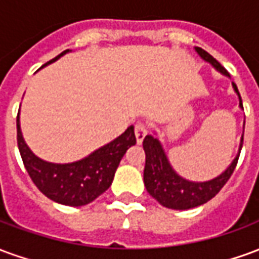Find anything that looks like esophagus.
I'll list each match as a JSON object with an SVG mask.
<instances>
[{
    "label": "esophagus",
    "instance_id": "obj_1",
    "mask_svg": "<svg viewBox=\"0 0 259 259\" xmlns=\"http://www.w3.org/2000/svg\"><path fill=\"white\" fill-rule=\"evenodd\" d=\"M147 126L143 123H137L135 127V135H136V139H137V144H141L143 140H144V137L147 135Z\"/></svg>",
    "mask_w": 259,
    "mask_h": 259
}]
</instances>
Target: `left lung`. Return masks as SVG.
<instances>
[{
	"label": "left lung",
	"instance_id": "obj_1",
	"mask_svg": "<svg viewBox=\"0 0 259 259\" xmlns=\"http://www.w3.org/2000/svg\"><path fill=\"white\" fill-rule=\"evenodd\" d=\"M195 51L205 62L211 64L213 68L217 69L218 72H221L223 76L230 77L226 72V69L223 68L212 55H209L200 47H195ZM232 84H233L236 94L239 96L240 108H243L239 90H237L234 83H232ZM243 136H244V130H243ZM243 136L240 140L239 152L225 172H222L213 179L206 180V182H191V180L182 178L172 168L161 141L158 140L155 136L147 135L144 137V141H143V148L146 152L144 186H146L147 191L161 205L170 208V209L183 211V209H190V208H195V206L205 204L211 198H213L221 191L223 186L226 185V182L230 179V176H232L234 168L237 165V161H239L240 151L243 147Z\"/></svg>",
	"mask_w": 259,
	"mask_h": 259
}]
</instances>
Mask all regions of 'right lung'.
Returning a JSON list of instances; mask_svg holds the SVG:
<instances>
[{
    "label": "right lung",
    "mask_w": 259,
    "mask_h": 259,
    "mask_svg": "<svg viewBox=\"0 0 259 259\" xmlns=\"http://www.w3.org/2000/svg\"><path fill=\"white\" fill-rule=\"evenodd\" d=\"M66 53L69 50L61 53L41 68L55 62ZM19 115L20 111L16 118L18 147L26 170L42 194L62 205H87L107 191L112 185L120 159L130 147L136 144L135 126H129L115 140L79 161L69 163L48 162L34 155L25 143L20 130Z\"/></svg>",
    "instance_id": "right-lung-1"
}]
</instances>
